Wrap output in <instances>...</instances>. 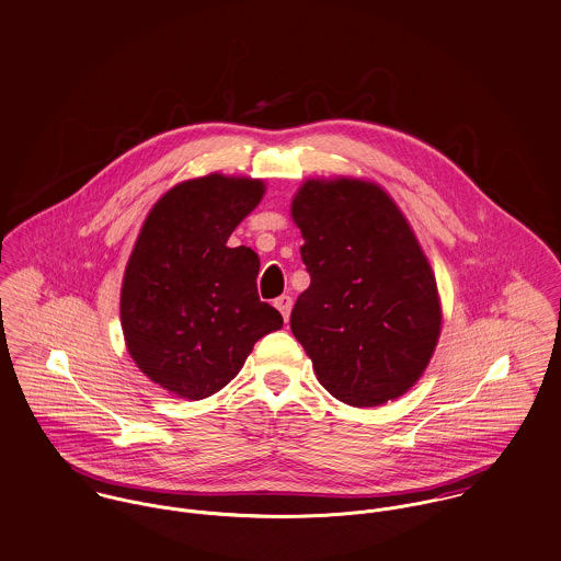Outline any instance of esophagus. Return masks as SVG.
I'll return each instance as SVG.
<instances>
[{
  "mask_svg": "<svg viewBox=\"0 0 561 561\" xmlns=\"http://www.w3.org/2000/svg\"><path fill=\"white\" fill-rule=\"evenodd\" d=\"M275 308L282 311L284 320H288L290 310H293V297H288V295H282V297H277V299H275Z\"/></svg>",
  "mask_w": 561,
  "mask_h": 561,
  "instance_id": "obj_1",
  "label": "esophagus"
}]
</instances>
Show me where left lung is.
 <instances>
[{
	"mask_svg": "<svg viewBox=\"0 0 561 561\" xmlns=\"http://www.w3.org/2000/svg\"><path fill=\"white\" fill-rule=\"evenodd\" d=\"M310 288L290 329L320 385L351 407L407 393L440 333L435 273L396 202L359 179L308 181L293 199Z\"/></svg>",
	"mask_w": 561,
	"mask_h": 561,
	"instance_id": "obj_1",
	"label": "left lung"
}]
</instances>
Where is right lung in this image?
Returning <instances> with one entry per match:
<instances>
[{"label":"right lung","instance_id":"1","mask_svg":"<svg viewBox=\"0 0 561 561\" xmlns=\"http://www.w3.org/2000/svg\"><path fill=\"white\" fill-rule=\"evenodd\" d=\"M262 195L264 183L243 176L185 181L152 206L135 241L121 293L126 348L181 398L224 389L253 344L284 324L257 297V253L226 245Z\"/></svg>","mask_w":561,"mask_h":561}]
</instances>
